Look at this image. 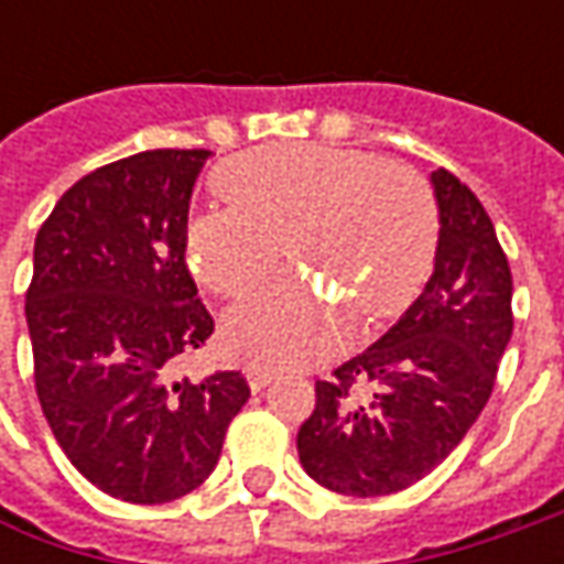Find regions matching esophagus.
<instances>
[{
	"label": "esophagus",
	"mask_w": 564,
	"mask_h": 564,
	"mask_svg": "<svg viewBox=\"0 0 564 564\" xmlns=\"http://www.w3.org/2000/svg\"><path fill=\"white\" fill-rule=\"evenodd\" d=\"M245 377H248L250 389H253V392H260V389H267V386L272 382V370L250 364V367H245Z\"/></svg>",
	"instance_id": "1"
}]
</instances>
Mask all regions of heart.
<instances>
[{
	"mask_svg": "<svg viewBox=\"0 0 564 564\" xmlns=\"http://www.w3.org/2000/svg\"><path fill=\"white\" fill-rule=\"evenodd\" d=\"M231 206L197 216L191 267L206 289L241 294L279 270L285 241L319 270L348 311L395 314L430 270L436 213L423 178L404 163L323 143H270L219 172ZM226 348L267 370L333 355L348 336L336 297L304 282L250 294L226 316Z\"/></svg>",
	"mask_w": 564,
	"mask_h": 564,
	"instance_id": "1",
	"label": "heart"
}]
</instances>
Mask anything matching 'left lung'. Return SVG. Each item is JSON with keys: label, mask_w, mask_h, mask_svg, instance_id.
<instances>
[{"label": "left lung", "mask_w": 564, "mask_h": 564, "mask_svg": "<svg viewBox=\"0 0 564 564\" xmlns=\"http://www.w3.org/2000/svg\"><path fill=\"white\" fill-rule=\"evenodd\" d=\"M440 238L433 272L399 323L333 379L297 430L301 467L341 496H389L423 480L489 401L511 338V270L474 191L430 175Z\"/></svg>", "instance_id": "1"}]
</instances>
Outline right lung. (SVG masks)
I'll list each match as a JSON object with an SVG mask.
<instances>
[{
	"label": "right lung",
	"mask_w": 564,
	"mask_h": 564,
	"mask_svg": "<svg viewBox=\"0 0 564 564\" xmlns=\"http://www.w3.org/2000/svg\"><path fill=\"white\" fill-rule=\"evenodd\" d=\"M209 150H147L84 175L36 231L33 382L55 443L102 492L160 506L197 489L250 399L238 370L175 379L213 336L185 263Z\"/></svg>",
	"instance_id": "right-lung-1"
}]
</instances>
